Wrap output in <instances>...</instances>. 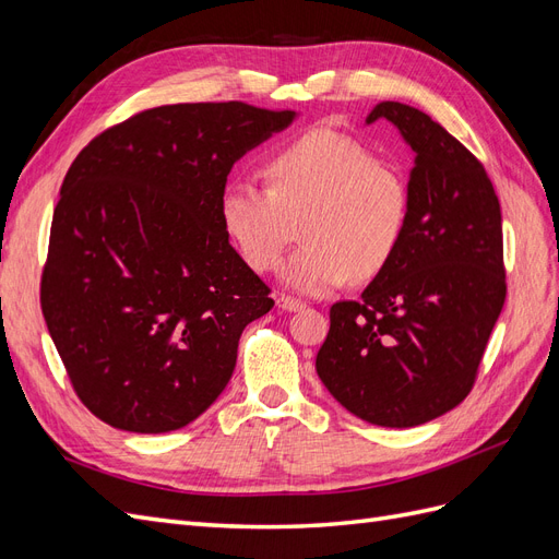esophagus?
<instances>
[{
	"instance_id": "obj_1",
	"label": "esophagus",
	"mask_w": 559,
	"mask_h": 559,
	"mask_svg": "<svg viewBox=\"0 0 559 559\" xmlns=\"http://www.w3.org/2000/svg\"><path fill=\"white\" fill-rule=\"evenodd\" d=\"M277 308H282L284 312H298V310H302L306 306H302V302H300L298 298L280 294V296H277Z\"/></svg>"
}]
</instances>
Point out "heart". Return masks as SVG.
I'll list each match as a JSON object with an SVG mask.
<instances>
[{
  "label": "heart",
  "instance_id": "b5f03b06",
  "mask_svg": "<svg viewBox=\"0 0 559 559\" xmlns=\"http://www.w3.org/2000/svg\"><path fill=\"white\" fill-rule=\"evenodd\" d=\"M265 173L267 186L233 177L218 195V222L247 265L277 267L300 216L306 245L282 265L292 289L319 296L392 263L411 218V186L399 167L359 140L314 128L282 144Z\"/></svg>",
  "mask_w": 559,
  "mask_h": 559
}]
</instances>
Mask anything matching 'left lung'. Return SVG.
<instances>
[{
	"label": "left lung",
	"mask_w": 559,
	"mask_h": 559,
	"mask_svg": "<svg viewBox=\"0 0 559 559\" xmlns=\"http://www.w3.org/2000/svg\"><path fill=\"white\" fill-rule=\"evenodd\" d=\"M411 144V218L403 242L361 300L331 308L317 376L370 425L408 429L460 405L478 376L506 300L501 207L483 163L401 103H380Z\"/></svg>",
	"instance_id": "1"
}]
</instances>
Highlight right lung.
<instances>
[{
	"label": "right lung",
	"mask_w": 559,
	"mask_h": 559,
	"mask_svg": "<svg viewBox=\"0 0 559 559\" xmlns=\"http://www.w3.org/2000/svg\"><path fill=\"white\" fill-rule=\"evenodd\" d=\"M296 111L165 105L83 146L67 170L41 312L76 396L114 429L165 433L224 392L249 321L275 306L218 222L230 167Z\"/></svg>",
	"instance_id": "1"
}]
</instances>
